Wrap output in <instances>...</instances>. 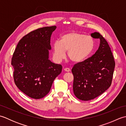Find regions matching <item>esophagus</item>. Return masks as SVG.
I'll list each match as a JSON object with an SVG mask.
<instances>
[{
    "label": "esophagus",
    "mask_w": 126,
    "mask_h": 126,
    "mask_svg": "<svg viewBox=\"0 0 126 126\" xmlns=\"http://www.w3.org/2000/svg\"><path fill=\"white\" fill-rule=\"evenodd\" d=\"M64 71H66V72H69V71H70V69H69V68H64Z\"/></svg>",
    "instance_id": "34e87169"
}]
</instances>
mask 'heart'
<instances>
[{
	"label": "heart",
	"mask_w": 126,
	"mask_h": 126,
	"mask_svg": "<svg viewBox=\"0 0 126 126\" xmlns=\"http://www.w3.org/2000/svg\"><path fill=\"white\" fill-rule=\"evenodd\" d=\"M95 47V41L92 36L71 31L63 34L60 41L53 44L52 50L55 60L61 61L68 56L75 63L83 62L92 54Z\"/></svg>",
	"instance_id": "b5f03b06"
}]
</instances>
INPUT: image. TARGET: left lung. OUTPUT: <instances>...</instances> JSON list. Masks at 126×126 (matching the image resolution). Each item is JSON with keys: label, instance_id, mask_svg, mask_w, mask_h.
<instances>
[{"label": "left lung", "instance_id": "8db88e82", "mask_svg": "<svg viewBox=\"0 0 126 126\" xmlns=\"http://www.w3.org/2000/svg\"><path fill=\"white\" fill-rule=\"evenodd\" d=\"M91 36L100 39L98 50L91 57L75 64L71 70L74 75V93L82 101L93 100L108 89L115 65L106 40L97 32L92 33Z\"/></svg>", "mask_w": 126, "mask_h": 126}]
</instances>
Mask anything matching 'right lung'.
Masks as SVG:
<instances>
[{
    "label": "right lung",
    "instance_id": "obj_1",
    "mask_svg": "<svg viewBox=\"0 0 126 126\" xmlns=\"http://www.w3.org/2000/svg\"><path fill=\"white\" fill-rule=\"evenodd\" d=\"M56 26L37 29L18 43L11 60L16 85L25 95L40 99L50 92L62 66L49 60L50 38Z\"/></svg>",
    "mask_w": 126,
    "mask_h": 126
}]
</instances>
